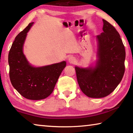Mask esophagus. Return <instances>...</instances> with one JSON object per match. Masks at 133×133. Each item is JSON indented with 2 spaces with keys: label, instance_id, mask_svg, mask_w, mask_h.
<instances>
[{
  "label": "esophagus",
  "instance_id": "1",
  "mask_svg": "<svg viewBox=\"0 0 133 133\" xmlns=\"http://www.w3.org/2000/svg\"><path fill=\"white\" fill-rule=\"evenodd\" d=\"M76 61V58L75 57H73V56H70V57H69L68 58V62L69 63H75Z\"/></svg>",
  "mask_w": 133,
  "mask_h": 133
}]
</instances>
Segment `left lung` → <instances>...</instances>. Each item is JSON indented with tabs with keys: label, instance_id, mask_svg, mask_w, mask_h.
Wrapping results in <instances>:
<instances>
[{
	"label": "left lung",
	"instance_id": "left-lung-1",
	"mask_svg": "<svg viewBox=\"0 0 133 133\" xmlns=\"http://www.w3.org/2000/svg\"><path fill=\"white\" fill-rule=\"evenodd\" d=\"M103 31L96 36L97 59L87 67L75 66L78 85L89 97L109 95L121 82L125 70V51L116 29L104 19Z\"/></svg>",
	"mask_w": 133,
	"mask_h": 133
}]
</instances>
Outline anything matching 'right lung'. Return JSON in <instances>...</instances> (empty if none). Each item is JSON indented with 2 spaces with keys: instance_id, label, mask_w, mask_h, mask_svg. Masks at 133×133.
Wrapping results in <instances>:
<instances>
[{
  "instance_id": "add662e5",
  "label": "right lung",
  "mask_w": 133,
  "mask_h": 133,
  "mask_svg": "<svg viewBox=\"0 0 133 133\" xmlns=\"http://www.w3.org/2000/svg\"><path fill=\"white\" fill-rule=\"evenodd\" d=\"M34 22L16 37L8 56L10 82L21 95L29 100L46 98L52 93L58 78L66 66V61L46 66H33L23 53L24 42Z\"/></svg>"
}]
</instances>
